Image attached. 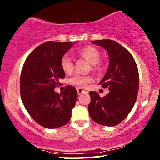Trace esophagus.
<instances>
[{"label":"esophagus","instance_id":"34e87169","mask_svg":"<svg viewBox=\"0 0 160 160\" xmlns=\"http://www.w3.org/2000/svg\"><path fill=\"white\" fill-rule=\"evenodd\" d=\"M77 93H78V95H80L81 93H88V92H87V91L84 90V89L80 88V87L77 88Z\"/></svg>","mask_w":160,"mask_h":160}]
</instances>
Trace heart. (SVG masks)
Returning <instances> with one entry per match:
<instances>
[{"mask_svg":"<svg viewBox=\"0 0 160 160\" xmlns=\"http://www.w3.org/2000/svg\"><path fill=\"white\" fill-rule=\"evenodd\" d=\"M77 54L80 57L83 58L87 61H88L92 64V69L94 71H101L102 67L99 63L100 60V52L97 48L93 46H85L77 52ZM61 68L65 73H71L73 72V60L68 54H64L61 59ZM92 81V77L89 75H81L77 74L73 75L70 79V83L73 85L77 86L80 87H87V84Z\"/></svg>","mask_w":160,"mask_h":160,"instance_id":"1","label":"heart"}]
</instances>
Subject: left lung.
<instances>
[{
    "mask_svg": "<svg viewBox=\"0 0 160 160\" xmlns=\"http://www.w3.org/2000/svg\"><path fill=\"white\" fill-rule=\"evenodd\" d=\"M106 48L109 55V66L100 81L109 92L101 97L90 91L88 110L95 122L104 126H115L128 115L137 100L139 89V73L134 58L120 44L110 39L92 41Z\"/></svg>",
    "mask_w": 160,
    "mask_h": 160,
    "instance_id": "obj_1",
    "label": "left lung"
}]
</instances>
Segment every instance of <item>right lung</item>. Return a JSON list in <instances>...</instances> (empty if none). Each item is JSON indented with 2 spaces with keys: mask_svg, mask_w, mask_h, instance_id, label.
Listing matches in <instances>:
<instances>
[{
  "mask_svg": "<svg viewBox=\"0 0 160 160\" xmlns=\"http://www.w3.org/2000/svg\"><path fill=\"white\" fill-rule=\"evenodd\" d=\"M71 42H46L29 54L22 66L20 89L26 111L38 124L57 128L69 122L77 98V89L67 85L61 94L54 91L65 77L61 59Z\"/></svg>",
  "mask_w": 160,
  "mask_h": 160,
  "instance_id": "obj_1",
  "label": "right lung"
}]
</instances>
